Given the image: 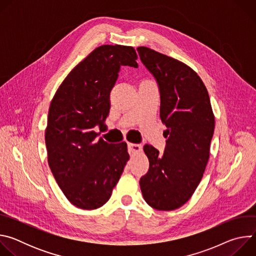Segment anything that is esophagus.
Here are the masks:
<instances>
[{
    "label": "esophagus",
    "instance_id": "34e87169",
    "mask_svg": "<svg viewBox=\"0 0 256 256\" xmlns=\"http://www.w3.org/2000/svg\"><path fill=\"white\" fill-rule=\"evenodd\" d=\"M128 152H130V155H134V154L140 153L142 151V146L138 144L128 142Z\"/></svg>",
    "mask_w": 256,
    "mask_h": 256
}]
</instances>
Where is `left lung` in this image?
I'll list each match as a JSON object with an SVG mask.
<instances>
[{
	"label": "left lung",
	"mask_w": 256,
	"mask_h": 256,
	"mask_svg": "<svg viewBox=\"0 0 256 256\" xmlns=\"http://www.w3.org/2000/svg\"><path fill=\"white\" fill-rule=\"evenodd\" d=\"M136 50L159 84L160 118L169 136L163 155L153 146L144 144L150 167L140 179V186L149 206L173 210L192 198L202 178L214 116L208 90L196 70L149 48Z\"/></svg>",
	"instance_id": "1"
}]
</instances>
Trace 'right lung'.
<instances>
[{
  "instance_id": "add662e5",
  "label": "right lung",
  "mask_w": 256,
  "mask_h": 256,
  "mask_svg": "<svg viewBox=\"0 0 256 256\" xmlns=\"http://www.w3.org/2000/svg\"><path fill=\"white\" fill-rule=\"evenodd\" d=\"M132 46L104 44L72 68L50 105L46 144L52 175L68 200L95 210L110 198L130 159L128 144L97 140L122 66L138 68Z\"/></svg>"
}]
</instances>
